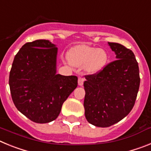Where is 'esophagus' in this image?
I'll return each mask as SVG.
<instances>
[{
    "instance_id": "obj_1",
    "label": "esophagus",
    "mask_w": 151,
    "mask_h": 151,
    "mask_svg": "<svg viewBox=\"0 0 151 151\" xmlns=\"http://www.w3.org/2000/svg\"><path fill=\"white\" fill-rule=\"evenodd\" d=\"M78 85H80V86H82V85H83V82H84V78H82V77H81V76L78 77Z\"/></svg>"
}]
</instances>
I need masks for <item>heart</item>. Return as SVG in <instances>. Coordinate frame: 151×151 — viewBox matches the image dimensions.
Segmentation results:
<instances>
[{
  "instance_id": "1",
  "label": "heart",
  "mask_w": 151,
  "mask_h": 151,
  "mask_svg": "<svg viewBox=\"0 0 151 151\" xmlns=\"http://www.w3.org/2000/svg\"><path fill=\"white\" fill-rule=\"evenodd\" d=\"M67 58L73 66H85L88 73H95L104 67L108 56L103 49L82 45H77L69 50Z\"/></svg>"
}]
</instances>
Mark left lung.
Masks as SVG:
<instances>
[{
  "mask_svg": "<svg viewBox=\"0 0 151 151\" xmlns=\"http://www.w3.org/2000/svg\"><path fill=\"white\" fill-rule=\"evenodd\" d=\"M116 60L94 74L85 76V118L97 127H109L132 110L140 85L138 63L130 49L108 42Z\"/></svg>",
  "mask_w": 151,
  "mask_h": 151,
  "instance_id": "1",
  "label": "left lung"
}]
</instances>
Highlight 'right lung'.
Returning <instances> with one entry per match:
<instances>
[{"label": "right lung", "mask_w": 151, "mask_h": 151, "mask_svg": "<svg viewBox=\"0 0 151 151\" xmlns=\"http://www.w3.org/2000/svg\"><path fill=\"white\" fill-rule=\"evenodd\" d=\"M57 54L54 44L35 40L21 47L12 64L9 85L14 105L37 123L56 119L64 101L78 85L76 76L56 74Z\"/></svg>", "instance_id": "obj_1"}]
</instances>
